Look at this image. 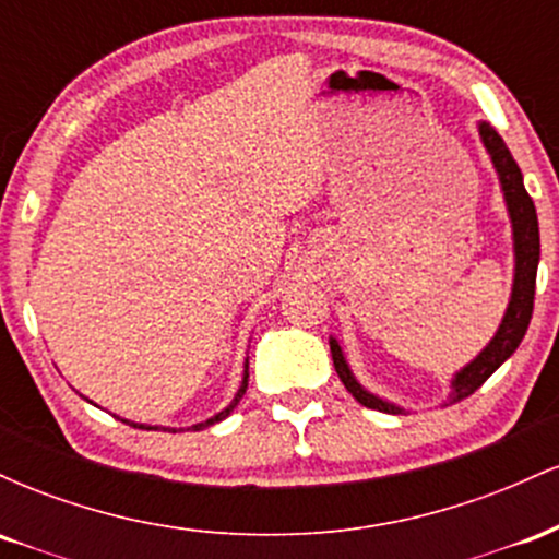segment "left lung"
<instances>
[{"mask_svg":"<svg viewBox=\"0 0 559 559\" xmlns=\"http://www.w3.org/2000/svg\"><path fill=\"white\" fill-rule=\"evenodd\" d=\"M478 133H480V141H484L486 152L491 155V163L493 168H497L499 183H502V191H504L507 213H510V223H512V241H515V281H512V297H510V305H507L502 325H499V331L493 333L489 346L480 352L476 360L465 365V368L452 378V402L467 400L473 391L484 386L486 378H489L493 370H497L499 365H502L507 357L518 349V344L523 342L525 331H528L531 316H534L536 267H538V252H542V243H538L536 207H534V199L528 197V191H525L523 186L521 168H518V163L512 159L502 136H499L489 123H480ZM331 357H333V368H336V373L342 378L346 391H349L362 407L381 409V413H391V415L404 413L402 407L381 400V396L370 394V391H365L360 383H357V378L352 376L349 365H346L344 352L336 338H331Z\"/></svg>","mask_w":559,"mask_h":559,"instance_id":"8db88e82","label":"left lung"}]
</instances>
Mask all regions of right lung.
Returning a JSON list of instances; mask_svg holds the SVG:
<instances>
[{
	"label": "right lung",
	"mask_w": 559,
	"mask_h": 559,
	"mask_svg": "<svg viewBox=\"0 0 559 559\" xmlns=\"http://www.w3.org/2000/svg\"><path fill=\"white\" fill-rule=\"evenodd\" d=\"M247 381H249V373H247V368H243V381H241V389L236 391L234 402H230L226 409H221V413H217L215 418H210V420H204V423H197V426H191V431H202V428H207V426H213V423H221L223 418H228V415L234 413V407H236V404H239V400L243 396V391H247ZM123 423H128V426L136 428V423H131V420H123ZM139 428H146V431H152V426H139Z\"/></svg>",
	"instance_id": "add662e5"
}]
</instances>
